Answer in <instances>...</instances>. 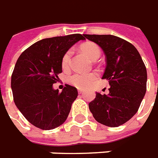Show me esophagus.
Listing matches in <instances>:
<instances>
[{
    "label": "esophagus",
    "instance_id": "34e87169",
    "mask_svg": "<svg viewBox=\"0 0 158 158\" xmlns=\"http://www.w3.org/2000/svg\"><path fill=\"white\" fill-rule=\"evenodd\" d=\"M84 90H83V89H78V93H79V94H83V93H84Z\"/></svg>",
    "mask_w": 158,
    "mask_h": 158
}]
</instances>
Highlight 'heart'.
<instances>
[{
	"label": "heart",
	"instance_id": "b5f03b06",
	"mask_svg": "<svg viewBox=\"0 0 158 158\" xmlns=\"http://www.w3.org/2000/svg\"><path fill=\"white\" fill-rule=\"evenodd\" d=\"M80 50L92 60H96L101 55V51L98 46L94 43H85L80 46ZM71 57V52L67 51L63 55L61 59V66L64 69L69 68ZM97 79V74L94 73L90 74H74L69 78V82L72 85L78 89H86L94 83Z\"/></svg>",
	"mask_w": 158,
	"mask_h": 158
}]
</instances>
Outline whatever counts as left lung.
Here are the masks:
<instances>
[{
	"mask_svg": "<svg viewBox=\"0 0 158 158\" xmlns=\"http://www.w3.org/2000/svg\"><path fill=\"white\" fill-rule=\"evenodd\" d=\"M84 36L103 50L106 64L102 79L110 86L107 95L96 93L89 110L98 122L118 127L139 110L147 89V69L137 49L127 41L113 35Z\"/></svg>",
	"mask_w": 158,
	"mask_h": 158,
	"instance_id": "8db88e82",
	"label": "left lung"
}]
</instances>
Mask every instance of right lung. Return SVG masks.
Masks as SVG:
<instances>
[{"label": "right lung", "mask_w": 158, "mask_h": 158, "mask_svg": "<svg viewBox=\"0 0 158 158\" xmlns=\"http://www.w3.org/2000/svg\"><path fill=\"white\" fill-rule=\"evenodd\" d=\"M84 39L79 33L44 38L27 48L17 60L11 75L14 102L36 127L52 130L66 120L78 96L77 89L65 84L59 93L52 85L62 72L63 55Z\"/></svg>", "instance_id": "obj_1"}]
</instances>
